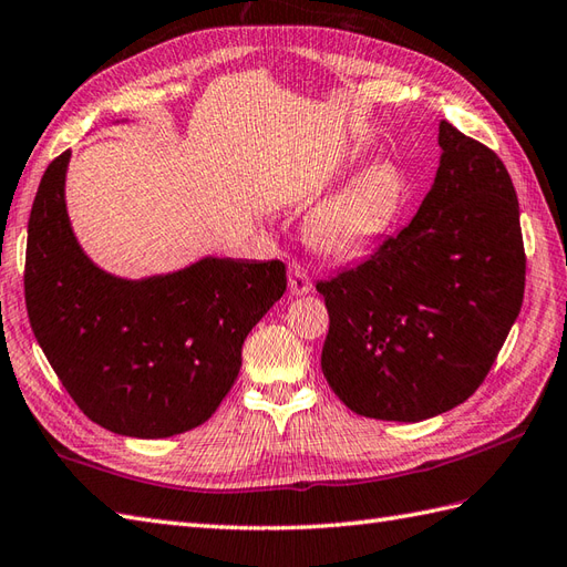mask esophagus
<instances>
[{
	"label": "esophagus",
	"instance_id": "34e87169",
	"mask_svg": "<svg viewBox=\"0 0 567 567\" xmlns=\"http://www.w3.org/2000/svg\"><path fill=\"white\" fill-rule=\"evenodd\" d=\"M311 289V278H309V270L301 266V262H292L289 266V292L292 295H307Z\"/></svg>",
	"mask_w": 567,
	"mask_h": 567
}]
</instances>
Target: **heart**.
Wrapping results in <instances>:
<instances>
[{
    "label": "heart",
    "mask_w": 567,
    "mask_h": 567,
    "mask_svg": "<svg viewBox=\"0 0 567 567\" xmlns=\"http://www.w3.org/2000/svg\"><path fill=\"white\" fill-rule=\"evenodd\" d=\"M403 197L401 166L389 159L372 162L311 209L305 224L307 241L326 258H358L391 229Z\"/></svg>",
    "instance_id": "b5f03b06"
}]
</instances>
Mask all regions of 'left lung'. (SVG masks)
Returning a JSON list of instances; mask_svg holds the SVG:
<instances>
[{"label":"left lung","instance_id":"8db88e82","mask_svg":"<svg viewBox=\"0 0 567 567\" xmlns=\"http://www.w3.org/2000/svg\"><path fill=\"white\" fill-rule=\"evenodd\" d=\"M440 147L411 224L316 282L331 319L323 377L364 417L417 423L464 403L522 309L519 203L503 159L446 121Z\"/></svg>","mask_w":567,"mask_h":567}]
</instances>
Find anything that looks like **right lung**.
Listing matches in <instances>:
<instances>
[{"label": "right lung", "mask_w": 567, "mask_h": 567, "mask_svg": "<svg viewBox=\"0 0 567 567\" xmlns=\"http://www.w3.org/2000/svg\"><path fill=\"white\" fill-rule=\"evenodd\" d=\"M68 164L70 150L50 162L29 219L23 289L38 346L105 430L159 440L203 425L239 377L246 336L285 295V262L203 258L159 278H113L72 234Z\"/></svg>", "instance_id": "add662e5"}]
</instances>
